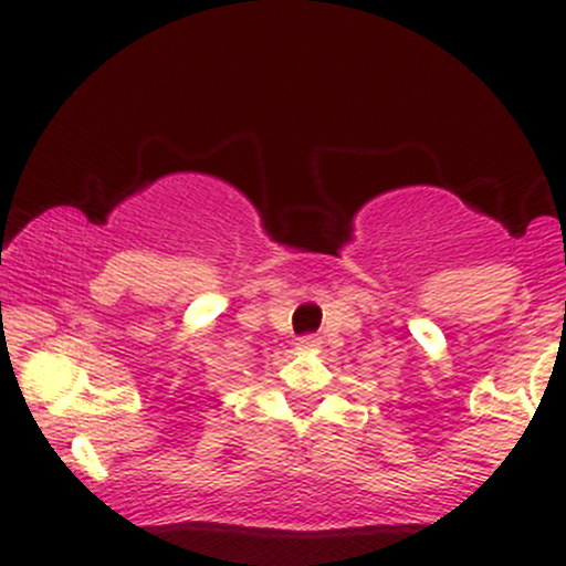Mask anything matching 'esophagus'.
<instances>
[{
  "mask_svg": "<svg viewBox=\"0 0 566 566\" xmlns=\"http://www.w3.org/2000/svg\"><path fill=\"white\" fill-rule=\"evenodd\" d=\"M296 348H300V350H318L321 348V337H315V334H305V337L296 339Z\"/></svg>",
  "mask_w": 566,
  "mask_h": 566,
  "instance_id": "esophagus-1",
  "label": "esophagus"
}]
</instances>
